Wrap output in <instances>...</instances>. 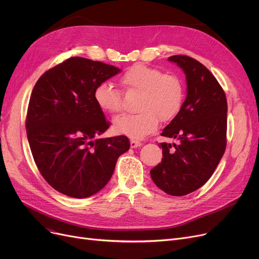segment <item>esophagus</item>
<instances>
[{"mask_svg": "<svg viewBox=\"0 0 259 259\" xmlns=\"http://www.w3.org/2000/svg\"><path fill=\"white\" fill-rule=\"evenodd\" d=\"M142 146V143L137 141V140H131L130 141V147L131 148H138V147H141Z\"/></svg>", "mask_w": 259, "mask_h": 259, "instance_id": "1", "label": "esophagus"}]
</instances>
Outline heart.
Returning a JSON list of instances; mask_svg holds the SVG:
<instances>
[{"mask_svg": "<svg viewBox=\"0 0 259 259\" xmlns=\"http://www.w3.org/2000/svg\"><path fill=\"white\" fill-rule=\"evenodd\" d=\"M127 91L140 92L137 114L114 118L115 132L133 140H141L154 132L159 119L168 121L180 112L184 101V85L175 74L162 73L155 67L135 64L119 78ZM93 99L102 111L115 114L121 110L122 97L111 84L101 83L94 89Z\"/></svg>", "mask_w": 259, "mask_h": 259, "instance_id": "heart-1", "label": "heart"}]
</instances>
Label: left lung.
Returning <instances> with one entry per match:
<instances>
[{"label":"left lung","mask_w":259,"mask_h":259,"mask_svg":"<svg viewBox=\"0 0 259 259\" xmlns=\"http://www.w3.org/2000/svg\"><path fill=\"white\" fill-rule=\"evenodd\" d=\"M168 60L185 72L187 97L178 115L161 132L178 144L160 143L161 162L150 174L162 191L183 196L205 185L220 164L227 145L228 105L222 86L201 63L187 56Z\"/></svg>","instance_id":"obj_1"}]
</instances>
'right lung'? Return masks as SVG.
Instances as JSON below:
<instances>
[{
    "instance_id": "1",
    "label": "right lung",
    "mask_w": 259,
    "mask_h": 259,
    "mask_svg": "<svg viewBox=\"0 0 259 259\" xmlns=\"http://www.w3.org/2000/svg\"><path fill=\"white\" fill-rule=\"evenodd\" d=\"M119 72L112 65L74 57L46 71L34 85L26 117L27 139L40 174L67 196L98 193L111 179L118 156L129 150L124 135L98 138L110 122L93 92Z\"/></svg>"
}]
</instances>
